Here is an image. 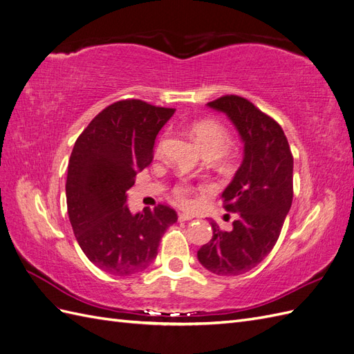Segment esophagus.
<instances>
[{"instance_id": "obj_1", "label": "esophagus", "mask_w": 354, "mask_h": 354, "mask_svg": "<svg viewBox=\"0 0 354 354\" xmlns=\"http://www.w3.org/2000/svg\"><path fill=\"white\" fill-rule=\"evenodd\" d=\"M194 217H195L194 214H189V212H181L180 216H178V220H180V221H187V220H192V218H194Z\"/></svg>"}]
</instances>
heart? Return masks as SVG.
Masks as SVG:
<instances>
[{
  "instance_id": "obj_1",
  "label": "heart",
  "mask_w": 354,
  "mask_h": 354,
  "mask_svg": "<svg viewBox=\"0 0 354 354\" xmlns=\"http://www.w3.org/2000/svg\"><path fill=\"white\" fill-rule=\"evenodd\" d=\"M190 134L196 145L207 156H220L229 149L232 143L230 131L223 124L214 120H202L195 122L190 128ZM164 138L156 146V152L162 151ZM174 196L180 203H187L190 196V186L187 183H178L174 187Z\"/></svg>"
}]
</instances>
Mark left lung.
Masks as SVG:
<instances>
[{
    "mask_svg": "<svg viewBox=\"0 0 354 354\" xmlns=\"http://www.w3.org/2000/svg\"><path fill=\"white\" fill-rule=\"evenodd\" d=\"M226 113L245 143L242 165L223 192L224 208L236 214L230 230L211 220L212 238L198 251L207 270L238 276L273 250L292 205L294 158L282 127L248 99L226 94L208 103Z\"/></svg>",
    "mask_w": 354,
    "mask_h": 354,
    "instance_id": "left-lung-1",
    "label": "left lung"
}]
</instances>
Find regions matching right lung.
<instances>
[{"label":"right lung","mask_w":354,"mask_h":354,"mask_svg":"<svg viewBox=\"0 0 354 354\" xmlns=\"http://www.w3.org/2000/svg\"><path fill=\"white\" fill-rule=\"evenodd\" d=\"M174 111L138 99L115 102L75 142L66 178L68 216L81 250L106 273L145 270L177 221L176 209L165 203L137 214L125 205L127 190L138 171L151 165L155 138Z\"/></svg>","instance_id":"right-lung-1"}]
</instances>
